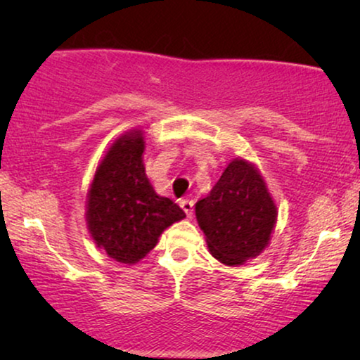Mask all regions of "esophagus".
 <instances>
[{"mask_svg": "<svg viewBox=\"0 0 360 360\" xmlns=\"http://www.w3.org/2000/svg\"><path fill=\"white\" fill-rule=\"evenodd\" d=\"M180 206H181V210L185 211L186 218H191V216H193V201H191V200H181Z\"/></svg>", "mask_w": 360, "mask_h": 360, "instance_id": "esophagus-1", "label": "esophagus"}]
</instances>
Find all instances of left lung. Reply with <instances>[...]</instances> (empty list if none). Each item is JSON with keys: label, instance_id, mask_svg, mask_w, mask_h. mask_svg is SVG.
Returning a JSON list of instances; mask_svg holds the SVG:
<instances>
[{"label": "left lung", "instance_id": "left-lung-1", "mask_svg": "<svg viewBox=\"0 0 360 360\" xmlns=\"http://www.w3.org/2000/svg\"><path fill=\"white\" fill-rule=\"evenodd\" d=\"M195 213L211 255L231 267L257 257L277 223V206L264 176L244 159L229 162L210 195L195 205Z\"/></svg>", "mask_w": 360, "mask_h": 360}]
</instances>
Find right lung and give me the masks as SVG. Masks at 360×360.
<instances>
[{"label": "right lung", "instance_id": "1", "mask_svg": "<svg viewBox=\"0 0 360 360\" xmlns=\"http://www.w3.org/2000/svg\"><path fill=\"white\" fill-rule=\"evenodd\" d=\"M142 131L112 142L98 164L88 190L86 226L98 248L121 264H136L159 243L160 234L185 211L159 196L146 175Z\"/></svg>", "mask_w": 360, "mask_h": 360}]
</instances>
